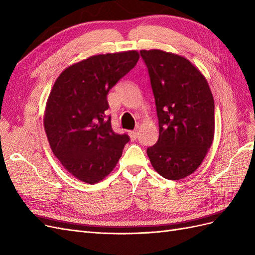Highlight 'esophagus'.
I'll use <instances>...</instances> for the list:
<instances>
[{"label": "esophagus", "instance_id": "esophagus-1", "mask_svg": "<svg viewBox=\"0 0 255 255\" xmlns=\"http://www.w3.org/2000/svg\"><path fill=\"white\" fill-rule=\"evenodd\" d=\"M128 135H129V137H130V139H132V140H136L137 137H138V132H137V130H129Z\"/></svg>", "mask_w": 255, "mask_h": 255}]
</instances>
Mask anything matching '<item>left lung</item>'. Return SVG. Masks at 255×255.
Instances as JSON below:
<instances>
[{"instance_id":"left-lung-1","label":"left lung","mask_w":255,"mask_h":255,"mask_svg":"<svg viewBox=\"0 0 255 255\" xmlns=\"http://www.w3.org/2000/svg\"><path fill=\"white\" fill-rule=\"evenodd\" d=\"M156 105L159 137L146 149L153 168L181 180L201 165L214 139L215 104L202 73L185 57L141 50Z\"/></svg>"}]
</instances>
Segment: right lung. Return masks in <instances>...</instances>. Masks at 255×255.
Listing matches in <instances>:
<instances>
[{
	"instance_id": "right-lung-1",
	"label": "right lung",
	"mask_w": 255,
	"mask_h": 255,
	"mask_svg": "<svg viewBox=\"0 0 255 255\" xmlns=\"http://www.w3.org/2000/svg\"><path fill=\"white\" fill-rule=\"evenodd\" d=\"M138 59L136 51L95 55L68 67L54 83L44 129L54 155L76 179L103 180L129 141L128 135L112 128L107 95Z\"/></svg>"
}]
</instances>
